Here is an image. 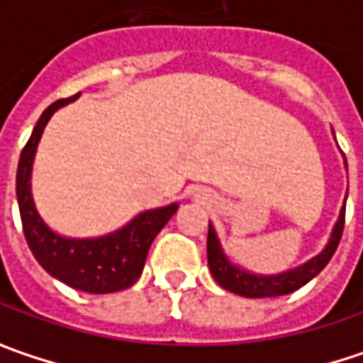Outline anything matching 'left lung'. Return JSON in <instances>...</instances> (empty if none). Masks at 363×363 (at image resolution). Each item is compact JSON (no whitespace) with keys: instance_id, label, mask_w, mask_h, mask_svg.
Returning <instances> with one entry per match:
<instances>
[{"instance_id":"obj_1","label":"left lung","mask_w":363,"mask_h":363,"mask_svg":"<svg viewBox=\"0 0 363 363\" xmlns=\"http://www.w3.org/2000/svg\"><path fill=\"white\" fill-rule=\"evenodd\" d=\"M343 165L347 167L345 155H343ZM345 200H347V194H345ZM345 200H343L337 222L333 224L329 240L323 246V250L319 255H315L313 258H309L307 262L299 264V267L277 272V274L250 272L242 269V267H238L236 262H232L230 257L226 255V250L222 248L216 228L210 224V228H208V267H210L214 281L222 289L230 291L234 295H240V297H248V299L289 295V293L297 291L303 285H307L311 279H315L319 272L325 269V264L331 260L337 244L342 240L343 222H345Z\"/></svg>"}]
</instances>
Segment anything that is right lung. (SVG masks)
<instances>
[{"instance_id": "1", "label": "right lung", "mask_w": 363, "mask_h": 363, "mask_svg": "<svg viewBox=\"0 0 363 363\" xmlns=\"http://www.w3.org/2000/svg\"><path fill=\"white\" fill-rule=\"evenodd\" d=\"M74 99H78V94L52 103L38 119L32 137L28 139L20 155L16 196L26 240L40 267L64 285L84 293L103 295L129 289L141 277L149 246L177 212L179 203L174 202L163 208L139 212L125 226L103 236L70 238L52 230L35 208L32 196V169L38 143L48 121L58 108L72 103Z\"/></svg>"}]
</instances>
